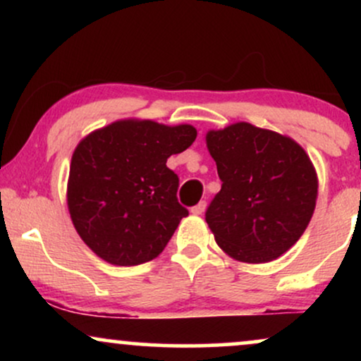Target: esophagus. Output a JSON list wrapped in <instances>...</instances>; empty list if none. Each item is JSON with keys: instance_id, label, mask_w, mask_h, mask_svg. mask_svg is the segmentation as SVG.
Wrapping results in <instances>:
<instances>
[{"instance_id": "obj_1", "label": "esophagus", "mask_w": 361, "mask_h": 361, "mask_svg": "<svg viewBox=\"0 0 361 361\" xmlns=\"http://www.w3.org/2000/svg\"><path fill=\"white\" fill-rule=\"evenodd\" d=\"M205 207H207V204H205L204 200H202L200 204H197V205H195V207H192V214H195V215H200V214H204Z\"/></svg>"}]
</instances>
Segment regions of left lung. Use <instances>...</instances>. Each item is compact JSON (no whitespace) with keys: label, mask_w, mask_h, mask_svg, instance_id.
I'll return each mask as SVG.
<instances>
[{"label":"left lung","mask_w":361,"mask_h":361,"mask_svg":"<svg viewBox=\"0 0 361 361\" xmlns=\"http://www.w3.org/2000/svg\"><path fill=\"white\" fill-rule=\"evenodd\" d=\"M222 188L207 207L215 241L244 263H267L290 250L309 226L317 176L299 144L239 122L207 134Z\"/></svg>","instance_id":"obj_1"}]
</instances>
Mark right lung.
Segmentation results:
<instances>
[{
	"label": "right lung",
	"instance_id": "right-lung-1",
	"mask_svg": "<svg viewBox=\"0 0 361 361\" xmlns=\"http://www.w3.org/2000/svg\"><path fill=\"white\" fill-rule=\"evenodd\" d=\"M197 139L192 126L120 120L78 144L68 207L78 234L100 258L120 267L154 259L188 210L180 178L166 166Z\"/></svg>",
	"mask_w": 361,
	"mask_h": 361
}]
</instances>
